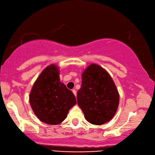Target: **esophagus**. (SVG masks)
Instances as JSON below:
<instances>
[{"label": "esophagus", "instance_id": "1", "mask_svg": "<svg viewBox=\"0 0 155 155\" xmlns=\"http://www.w3.org/2000/svg\"><path fill=\"white\" fill-rule=\"evenodd\" d=\"M72 92H73V94H74L75 96H76L77 93H76V91L75 90V89H73V90H72Z\"/></svg>", "mask_w": 155, "mask_h": 155}]
</instances>
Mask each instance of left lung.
<instances>
[{
	"label": "left lung",
	"instance_id": "obj_1",
	"mask_svg": "<svg viewBox=\"0 0 155 155\" xmlns=\"http://www.w3.org/2000/svg\"><path fill=\"white\" fill-rule=\"evenodd\" d=\"M81 78L77 98L85 119L97 125L109 121L115 115L120 101L111 76L100 65L91 64L84 70Z\"/></svg>",
	"mask_w": 155,
	"mask_h": 155
}]
</instances>
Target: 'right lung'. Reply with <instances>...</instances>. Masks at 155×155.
Returning <instances> with one entry per match:
<instances>
[{"instance_id": "add662e5", "label": "right lung", "mask_w": 155, "mask_h": 155, "mask_svg": "<svg viewBox=\"0 0 155 155\" xmlns=\"http://www.w3.org/2000/svg\"><path fill=\"white\" fill-rule=\"evenodd\" d=\"M30 104L35 116L49 125H58L76 104V97L60 81L59 70L54 64L43 70L30 94Z\"/></svg>"}]
</instances>
